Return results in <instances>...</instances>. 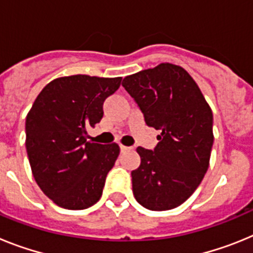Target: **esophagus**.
Returning a JSON list of instances; mask_svg holds the SVG:
<instances>
[{"mask_svg":"<svg viewBox=\"0 0 253 253\" xmlns=\"http://www.w3.org/2000/svg\"><path fill=\"white\" fill-rule=\"evenodd\" d=\"M129 149H131V148H130V147L123 146V144H122V146H120V151H122V152H125V151H129Z\"/></svg>","mask_w":253,"mask_h":253,"instance_id":"34e87169","label":"esophagus"}]
</instances>
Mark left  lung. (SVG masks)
I'll use <instances>...</instances> for the list:
<instances>
[{
    "label": "left lung",
    "mask_w": 253,
    "mask_h": 253,
    "mask_svg": "<svg viewBox=\"0 0 253 253\" xmlns=\"http://www.w3.org/2000/svg\"><path fill=\"white\" fill-rule=\"evenodd\" d=\"M148 126L162 133L153 151L138 147L140 166L131 171L134 198L149 210L186 202L209 167L213 113L182 67L161 63L123 80Z\"/></svg>",
    "instance_id": "1"
}]
</instances>
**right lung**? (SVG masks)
<instances>
[{
  "label": "right lung",
  "mask_w": 253,
  "mask_h": 253,
  "mask_svg": "<svg viewBox=\"0 0 253 253\" xmlns=\"http://www.w3.org/2000/svg\"><path fill=\"white\" fill-rule=\"evenodd\" d=\"M122 77H59L38 95L26 116V152L37 184L58 207L82 210L102 195L120 153L116 143L87 142L86 129L104 115L102 105Z\"/></svg>",
  "instance_id": "obj_1"
}]
</instances>
